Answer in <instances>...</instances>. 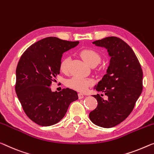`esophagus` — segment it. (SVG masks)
<instances>
[{"instance_id": "34e87169", "label": "esophagus", "mask_w": 154, "mask_h": 154, "mask_svg": "<svg viewBox=\"0 0 154 154\" xmlns=\"http://www.w3.org/2000/svg\"><path fill=\"white\" fill-rule=\"evenodd\" d=\"M84 97V95L82 94H81V93H79V99H82V98H83Z\"/></svg>"}]
</instances>
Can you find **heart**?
Segmentation results:
<instances>
[{"label":"heart","mask_w":154,"mask_h":154,"mask_svg":"<svg viewBox=\"0 0 154 154\" xmlns=\"http://www.w3.org/2000/svg\"><path fill=\"white\" fill-rule=\"evenodd\" d=\"M80 56L88 65L98 64L100 61V56L96 51L92 49H85L80 51ZM68 68V58H64L60 63V69L62 72H67ZM91 84V80L80 76H74L68 80L67 86L75 91L83 92L87 90Z\"/></svg>","instance_id":"heart-1"}]
</instances>
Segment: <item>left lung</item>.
I'll return each mask as SVG.
<instances>
[{
    "mask_svg": "<svg viewBox=\"0 0 154 154\" xmlns=\"http://www.w3.org/2000/svg\"><path fill=\"white\" fill-rule=\"evenodd\" d=\"M93 44L107 49L111 59L107 73L94 87L108 99L104 100L99 94L93 96L98 105L89 113V119L99 127L111 128L134 109L143 91V70L133 49L119 38L107 37Z\"/></svg>",
    "mask_w": 154,
    "mask_h": 154,
    "instance_id": "left-lung-1",
    "label": "left lung"
}]
</instances>
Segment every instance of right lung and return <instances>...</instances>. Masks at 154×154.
Instances as JSON below:
<instances>
[{"mask_svg": "<svg viewBox=\"0 0 154 154\" xmlns=\"http://www.w3.org/2000/svg\"><path fill=\"white\" fill-rule=\"evenodd\" d=\"M79 42L47 37L26 49L16 71L15 90L26 115L41 126H51L63 119L77 92L63 89L51 91L50 85L60 74L63 54Z\"/></svg>", "mask_w": 154, "mask_h": 154, "instance_id": "right-lung-1", "label": "right lung"}]
</instances>
